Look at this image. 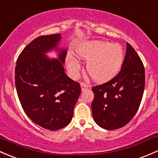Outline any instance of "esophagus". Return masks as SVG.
I'll list each match as a JSON object with an SVG mask.
<instances>
[{"label": "esophagus", "instance_id": "esophagus-1", "mask_svg": "<svg viewBox=\"0 0 158 158\" xmlns=\"http://www.w3.org/2000/svg\"><path fill=\"white\" fill-rule=\"evenodd\" d=\"M81 90L82 91H84V90H86L88 89V86H87L85 83H81Z\"/></svg>", "mask_w": 158, "mask_h": 158}]
</instances>
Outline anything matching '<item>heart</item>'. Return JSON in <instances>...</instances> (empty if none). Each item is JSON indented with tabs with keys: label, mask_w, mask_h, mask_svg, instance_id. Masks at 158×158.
Segmentation results:
<instances>
[{
	"label": "heart",
	"mask_w": 158,
	"mask_h": 158,
	"mask_svg": "<svg viewBox=\"0 0 158 158\" xmlns=\"http://www.w3.org/2000/svg\"><path fill=\"white\" fill-rule=\"evenodd\" d=\"M76 55L81 59L87 61V73L97 83L107 82L115 77L121 69L124 58L121 45L101 41L81 44L76 49ZM66 64L71 75L77 77L81 69L78 61L68 55Z\"/></svg>",
	"instance_id": "heart-1"
}]
</instances>
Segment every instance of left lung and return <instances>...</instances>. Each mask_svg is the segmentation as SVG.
<instances>
[{"instance_id":"1","label":"left lung","mask_w":158,"mask_h":158,"mask_svg":"<svg viewBox=\"0 0 158 158\" xmlns=\"http://www.w3.org/2000/svg\"><path fill=\"white\" fill-rule=\"evenodd\" d=\"M118 74L105 84L92 87L93 117L99 126L115 130L128 124L139 108L145 84L144 68L129 43Z\"/></svg>"}]
</instances>
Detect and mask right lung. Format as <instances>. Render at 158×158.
Segmentation results:
<instances>
[{
	"label": "right lung",
	"instance_id": "obj_1",
	"mask_svg": "<svg viewBox=\"0 0 158 158\" xmlns=\"http://www.w3.org/2000/svg\"><path fill=\"white\" fill-rule=\"evenodd\" d=\"M61 39V33L37 37L21 52L15 68L23 109L34 123L51 131L71 123L81 92L79 83L64 73L67 50L57 48ZM54 48L59 50L58 60L44 55Z\"/></svg>",
	"mask_w": 158,
	"mask_h": 158
}]
</instances>
